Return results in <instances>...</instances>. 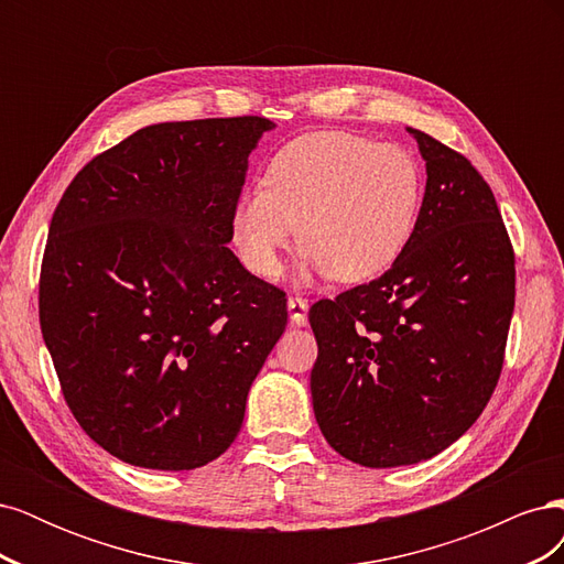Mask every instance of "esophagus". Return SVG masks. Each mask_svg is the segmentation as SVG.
I'll use <instances>...</instances> for the list:
<instances>
[{
	"label": "esophagus",
	"instance_id": "34e87169",
	"mask_svg": "<svg viewBox=\"0 0 564 564\" xmlns=\"http://www.w3.org/2000/svg\"><path fill=\"white\" fill-rule=\"evenodd\" d=\"M286 308H289V319H292L294 327H305V324H308V301L301 296H289Z\"/></svg>",
	"mask_w": 564,
	"mask_h": 564
}]
</instances>
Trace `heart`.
I'll use <instances>...</instances> for the list:
<instances>
[{"label":"heart","mask_w":564,"mask_h":564,"mask_svg":"<svg viewBox=\"0 0 564 564\" xmlns=\"http://www.w3.org/2000/svg\"><path fill=\"white\" fill-rule=\"evenodd\" d=\"M423 199L409 150L352 131H313L272 158L265 187L242 197L235 242L251 270L275 278L301 228L305 263L338 282H367L395 263Z\"/></svg>","instance_id":"b5f03b06"}]
</instances>
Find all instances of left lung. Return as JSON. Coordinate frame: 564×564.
<instances>
[{
	"label": "left lung",
	"mask_w": 564,
	"mask_h": 564,
	"mask_svg": "<svg viewBox=\"0 0 564 564\" xmlns=\"http://www.w3.org/2000/svg\"><path fill=\"white\" fill-rule=\"evenodd\" d=\"M425 193L416 228L381 278L317 301L311 371L322 435L367 468L447 449L499 383L516 305V253L491 187L419 129Z\"/></svg>",
	"instance_id": "1"
}]
</instances>
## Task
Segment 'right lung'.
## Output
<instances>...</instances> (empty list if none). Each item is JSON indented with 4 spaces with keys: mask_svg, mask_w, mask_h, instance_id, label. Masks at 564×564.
<instances>
[{
    "mask_svg": "<svg viewBox=\"0 0 564 564\" xmlns=\"http://www.w3.org/2000/svg\"><path fill=\"white\" fill-rule=\"evenodd\" d=\"M270 129L251 115L139 129L82 169L51 218L44 344L82 431L124 464L193 470L224 454L286 327L282 289L226 247Z\"/></svg>",
    "mask_w": 564,
    "mask_h": 564,
    "instance_id": "add662e5",
    "label": "right lung"
}]
</instances>
